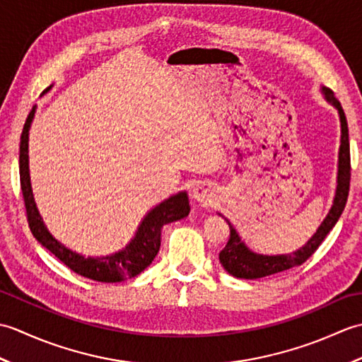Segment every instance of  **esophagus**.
<instances>
[{"instance_id": "34e87169", "label": "esophagus", "mask_w": 362, "mask_h": 362, "mask_svg": "<svg viewBox=\"0 0 362 362\" xmlns=\"http://www.w3.org/2000/svg\"><path fill=\"white\" fill-rule=\"evenodd\" d=\"M191 197H193L197 204L206 206L213 201V191L209 185H205V183H199V185H196L193 191H191Z\"/></svg>"}]
</instances>
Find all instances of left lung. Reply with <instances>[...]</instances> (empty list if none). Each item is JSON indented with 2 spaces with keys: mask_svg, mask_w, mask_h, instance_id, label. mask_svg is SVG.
Masks as SVG:
<instances>
[{
  "mask_svg": "<svg viewBox=\"0 0 362 362\" xmlns=\"http://www.w3.org/2000/svg\"><path fill=\"white\" fill-rule=\"evenodd\" d=\"M325 99L333 104L337 112H339L341 119V148H339V165H337V187L333 206L327 218L322 222L317 232L313 235L311 240L306 243L303 247H300L297 252L286 253V255H259V253L252 252L247 245H245L240 235L236 233L235 227L230 224V238L226 247L219 253V261L224 266L226 271L236 276V279H245V280H255L263 279L267 275H274L283 271H288L291 267H296L303 264L314 252L319 249L322 241L325 240L327 235L332 232V228L336 226L337 219L347 204L349 191H350V175H351V166H350V143H349V126L347 118L342 110L341 103L337 101L334 93L329 88L322 87Z\"/></svg>",
  "mask_w": 362,
  "mask_h": 362,
  "instance_id": "obj_1",
  "label": "left lung"
}]
</instances>
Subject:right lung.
<instances>
[{
  "instance_id": "1",
  "label": "right lung",
  "mask_w": 362,
  "mask_h": 362,
  "mask_svg": "<svg viewBox=\"0 0 362 362\" xmlns=\"http://www.w3.org/2000/svg\"><path fill=\"white\" fill-rule=\"evenodd\" d=\"M51 87L46 88V93ZM35 113V107L28 115L21 132L20 141V185L23 193V201L26 206V216L29 222V228L35 240L43 247L48 249L52 255H56L65 266H68L82 276H87L90 280L103 281V283H118L122 280L132 279L148 267L160 249L161 241V228L166 224H171L174 221L188 216L189 213V201L185 191L171 196L166 201L158 204L157 206L146 214L143 222L136 230V235L130 241L126 249L101 258H86L70 249H66L64 244H60L54 238L48 228L45 227L43 219L38 213L33 189H30V177H29V156H28V141H29V127L33 122Z\"/></svg>"
}]
</instances>
